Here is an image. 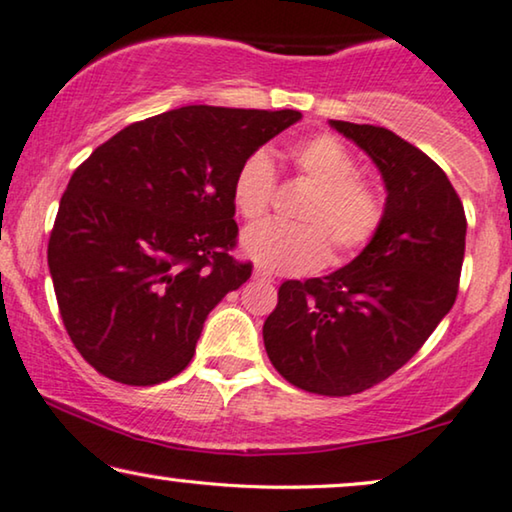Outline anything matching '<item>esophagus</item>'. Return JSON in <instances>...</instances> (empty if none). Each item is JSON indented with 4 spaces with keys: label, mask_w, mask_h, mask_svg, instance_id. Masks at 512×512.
<instances>
[{
    "label": "esophagus",
    "mask_w": 512,
    "mask_h": 512,
    "mask_svg": "<svg viewBox=\"0 0 512 512\" xmlns=\"http://www.w3.org/2000/svg\"><path fill=\"white\" fill-rule=\"evenodd\" d=\"M255 278H257V280H264V283H273L271 273L266 271V269H259V266L255 269Z\"/></svg>",
    "instance_id": "obj_1"
}]
</instances>
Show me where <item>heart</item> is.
<instances>
[{
	"instance_id": "b5f03b06",
	"label": "heart",
	"mask_w": 512,
	"mask_h": 512,
	"mask_svg": "<svg viewBox=\"0 0 512 512\" xmlns=\"http://www.w3.org/2000/svg\"><path fill=\"white\" fill-rule=\"evenodd\" d=\"M297 174L313 185L299 206V225L264 222L243 234V253L269 271L308 273L331 257L336 262L355 257L376 239L385 218L380 194L369 181L355 176L357 160L336 136L318 134L287 150ZM276 174L269 157L253 153L236 171L232 201L243 220H262L273 204Z\"/></svg>"
}]
</instances>
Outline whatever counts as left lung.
<instances>
[{"instance_id": "left-lung-1", "label": "left lung", "mask_w": 512, "mask_h": 512, "mask_svg": "<svg viewBox=\"0 0 512 512\" xmlns=\"http://www.w3.org/2000/svg\"><path fill=\"white\" fill-rule=\"evenodd\" d=\"M387 187L376 239L329 276L285 280L264 322L271 364L299 390L350 397L399 371L457 299L466 215L445 171L376 125L331 120Z\"/></svg>"}]
</instances>
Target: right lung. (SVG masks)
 I'll list each match as a JSON object with an SVG mask.
<instances>
[{
	"label": "right lung",
	"mask_w": 512,
	"mask_h": 512,
	"mask_svg": "<svg viewBox=\"0 0 512 512\" xmlns=\"http://www.w3.org/2000/svg\"><path fill=\"white\" fill-rule=\"evenodd\" d=\"M299 111L183 106L134 122L74 171L48 241L64 329L122 385H157L194 355L208 313L253 264L232 257L236 171Z\"/></svg>",
	"instance_id": "obj_1"
}]
</instances>
